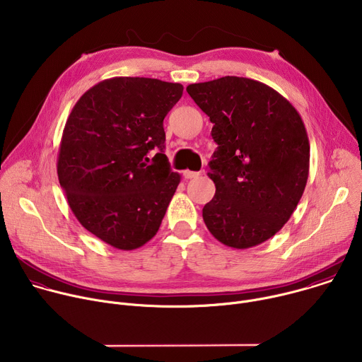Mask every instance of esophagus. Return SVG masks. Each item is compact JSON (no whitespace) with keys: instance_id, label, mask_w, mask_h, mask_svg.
<instances>
[{"instance_id":"obj_1","label":"esophagus","mask_w":362,"mask_h":362,"mask_svg":"<svg viewBox=\"0 0 362 362\" xmlns=\"http://www.w3.org/2000/svg\"><path fill=\"white\" fill-rule=\"evenodd\" d=\"M185 179H194V177H199L200 176V172H192V170H186L183 173Z\"/></svg>"}]
</instances>
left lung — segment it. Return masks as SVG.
Returning a JSON list of instances; mask_svg holds the SVG:
<instances>
[{
  "instance_id": "1",
  "label": "left lung",
  "mask_w": 362,
  "mask_h": 362,
  "mask_svg": "<svg viewBox=\"0 0 362 362\" xmlns=\"http://www.w3.org/2000/svg\"><path fill=\"white\" fill-rule=\"evenodd\" d=\"M208 115L218 148L208 176L216 186L203 221L223 245H259L289 221L309 173V140L291 103L272 87L226 76L186 87Z\"/></svg>"
}]
</instances>
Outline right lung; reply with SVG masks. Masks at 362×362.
I'll use <instances>...</instances> for the list:
<instances>
[{"label":"right lung","instance_id":"1","mask_svg":"<svg viewBox=\"0 0 362 362\" xmlns=\"http://www.w3.org/2000/svg\"><path fill=\"white\" fill-rule=\"evenodd\" d=\"M182 94L179 83L113 77L87 90L67 119L60 185L77 221L116 249L158 233L180 183L163 153V120Z\"/></svg>","mask_w":362,"mask_h":362}]
</instances>
